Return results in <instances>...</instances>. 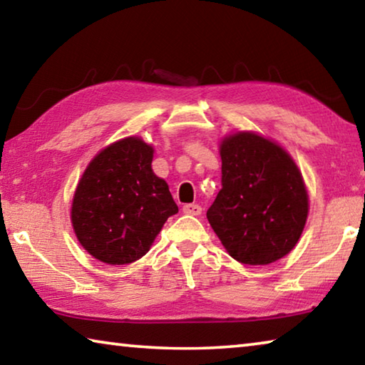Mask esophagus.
<instances>
[{"instance_id": "esophagus-1", "label": "esophagus", "mask_w": 365, "mask_h": 365, "mask_svg": "<svg viewBox=\"0 0 365 365\" xmlns=\"http://www.w3.org/2000/svg\"><path fill=\"white\" fill-rule=\"evenodd\" d=\"M201 211H202L201 206H197V205H185L183 206V212L188 215H200Z\"/></svg>"}]
</instances>
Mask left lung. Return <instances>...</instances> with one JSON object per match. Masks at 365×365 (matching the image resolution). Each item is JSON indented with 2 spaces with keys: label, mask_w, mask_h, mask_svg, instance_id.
I'll use <instances>...</instances> for the list:
<instances>
[{
  "label": "left lung",
  "mask_w": 365,
  "mask_h": 365,
  "mask_svg": "<svg viewBox=\"0 0 365 365\" xmlns=\"http://www.w3.org/2000/svg\"><path fill=\"white\" fill-rule=\"evenodd\" d=\"M222 188L207 220L233 259L265 265L292 251L304 230L309 197L292 156L274 141L238 132L220 145Z\"/></svg>",
  "instance_id": "obj_1"
}]
</instances>
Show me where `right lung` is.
Returning <instances> with one entry per match:
<instances>
[{
  "mask_svg": "<svg viewBox=\"0 0 365 365\" xmlns=\"http://www.w3.org/2000/svg\"><path fill=\"white\" fill-rule=\"evenodd\" d=\"M153 146L138 137L101 150L85 169L72 201V227L86 252L110 265L143 257L170 215L169 185L151 169Z\"/></svg>",
  "mask_w": 365,
  "mask_h": 365,
  "instance_id": "right-lung-1",
  "label": "right lung"
}]
</instances>
